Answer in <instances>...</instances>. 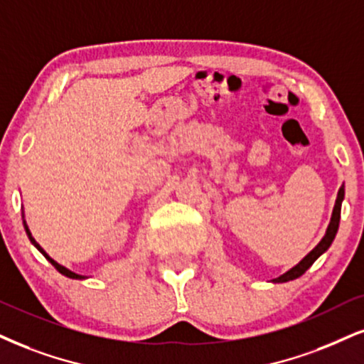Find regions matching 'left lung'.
Wrapping results in <instances>:
<instances>
[{"instance_id":"obj_1","label":"left lung","mask_w":364,"mask_h":364,"mask_svg":"<svg viewBox=\"0 0 364 364\" xmlns=\"http://www.w3.org/2000/svg\"><path fill=\"white\" fill-rule=\"evenodd\" d=\"M344 199V187H341L339 192H338V199H336V204H334V210H333V218H331V223H329V228H327L326 231V236L322 237L321 243L314 248L311 253L307 255L306 258L302 259L299 264H295L291 270H289L287 273H284L282 277L275 278V284H284V282H290V280H295V278H299L300 275H304L309 268L312 267V263L316 262L317 258L321 257L324 251H327V248H329L331 243L334 241L336 237V232H338V228H339V219H341V203H343Z\"/></svg>"}]
</instances>
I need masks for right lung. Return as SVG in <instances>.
<instances>
[{
    "label": "right lung",
    "mask_w": 364,
    "mask_h": 364,
    "mask_svg": "<svg viewBox=\"0 0 364 364\" xmlns=\"http://www.w3.org/2000/svg\"><path fill=\"white\" fill-rule=\"evenodd\" d=\"M23 224H25V223H23ZM25 230H26V235H28V237H30V241H31V243H33L35 246H37V248H38L40 251H42V255H43V257H45V258H47V259H48V262H50V263L53 264V267H55V268H57V270L62 273V275H65V277H69V278H84L82 275H77V273H74V272L67 270V268H65V267H62V264H58L57 262H53V259H52L50 257H48V255H47V253H45V251H43L42 248H40V246L37 245V241H35V240H33V237H31V232H30V230H28V226H26V224H25Z\"/></svg>",
    "instance_id": "add662e5"
}]
</instances>
